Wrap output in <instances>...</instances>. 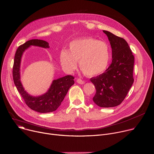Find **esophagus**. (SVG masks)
<instances>
[{
  "label": "esophagus",
  "mask_w": 154,
  "mask_h": 154,
  "mask_svg": "<svg viewBox=\"0 0 154 154\" xmlns=\"http://www.w3.org/2000/svg\"><path fill=\"white\" fill-rule=\"evenodd\" d=\"M77 82L78 83H79V84H84L85 83V81L83 80H82L80 79H77Z\"/></svg>",
  "instance_id": "esophagus-1"
}]
</instances>
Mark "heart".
<instances>
[{
  "instance_id": "1",
  "label": "heart",
  "mask_w": 154,
  "mask_h": 154,
  "mask_svg": "<svg viewBox=\"0 0 154 154\" xmlns=\"http://www.w3.org/2000/svg\"><path fill=\"white\" fill-rule=\"evenodd\" d=\"M110 46L104 41L91 37L82 38L71 41L69 50H62L60 61L63 68L68 72L79 67L83 74L95 77L102 74L108 68L111 59Z\"/></svg>"
}]
</instances>
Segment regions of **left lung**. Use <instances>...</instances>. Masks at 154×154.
I'll list each match as a JSON object with an SVG mask.
<instances>
[{
    "mask_svg": "<svg viewBox=\"0 0 154 154\" xmlns=\"http://www.w3.org/2000/svg\"><path fill=\"white\" fill-rule=\"evenodd\" d=\"M103 32L112 49V62L105 72L90 80L96 90L93 101L100 107L108 108L121 104L132 85L134 56L124 38Z\"/></svg>",
    "mask_w": 154,
    "mask_h": 154,
    "instance_id": "8db88e82",
    "label": "left lung"
}]
</instances>
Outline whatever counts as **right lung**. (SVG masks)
<instances>
[{
  "mask_svg": "<svg viewBox=\"0 0 154 154\" xmlns=\"http://www.w3.org/2000/svg\"><path fill=\"white\" fill-rule=\"evenodd\" d=\"M35 46L49 48V43L41 39H31L17 48L14 59L13 77L14 85L26 105L39 113H49L55 111L61 105L70 87L74 84V77L68 75L54 80L48 92L39 96H33L25 90L20 80V65L24 52L30 46Z\"/></svg>",
  "mask_w": 154,
  "mask_h": 154,
  "instance_id": "obj_1",
  "label": "right lung"
}]
</instances>
